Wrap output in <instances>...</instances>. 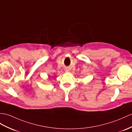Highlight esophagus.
I'll return each instance as SVG.
<instances>
[{
	"label": "esophagus",
	"instance_id": "obj_1",
	"mask_svg": "<svg viewBox=\"0 0 132 132\" xmlns=\"http://www.w3.org/2000/svg\"><path fill=\"white\" fill-rule=\"evenodd\" d=\"M65 72H68V69H66V70H65Z\"/></svg>",
	"mask_w": 132,
	"mask_h": 132
}]
</instances>
